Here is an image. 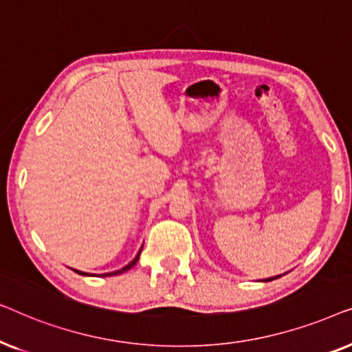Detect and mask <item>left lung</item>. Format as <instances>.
I'll return each mask as SVG.
<instances>
[{"label":"left lung","mask_w":352,"mask_h":352,"mask_svg":"<svg viewBox=\"0 0 352 352\" xmlns=\"http://www.w3.org/2000/svg\"><path fill=\"white\" fill-rule=\"evenodd\" d=\"M274 278H278V276H277V277H271V278H266V282H269V280H274Z\"/></svg>","instance_id":"obj_1"}]
</instances>
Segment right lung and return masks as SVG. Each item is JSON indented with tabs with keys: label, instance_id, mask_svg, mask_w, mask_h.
I'll use <instances>...</instances> for the list:
<instances>
[{
	"label": "right lung",
	"instance_id": "right-lung-1",
	"mask_svg": "<svg viewBox=\"0 0 352 352\" xmlns=\"http://www.w3.org/2000/svg\"><path fill=\"white\" fill-rule=\"evenodd\" d=\"M142 250V248H141ZM141 250H139V253L136 254V258L133 259L131 263L128 264V266H124L123 269H120V271H113V272H109V274H104V276H117V274H122V272H124V271H128V269H131L134 264L138 263V259H139V254H141ZM75 272H78V274H83V276H88V274H85V272H80V271H75Z\"/></svg>",
	"mask_w": 352,
	"mask_h": 352
}]
</instances>
